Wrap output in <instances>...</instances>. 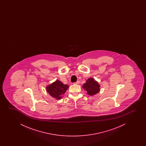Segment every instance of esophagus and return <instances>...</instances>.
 <instances>
[{
    "instance_id": "34e87169",
    "label": "esophagus",
    "mask_w": 146,
    "mask_h": 146,
    "mask_svg": "<svg viewBox=\"0 0 146 146\" xmlns=\"http://www.w3.org/2000/svg\"><path fill=\"white\" fill-rule=\"evenodd\" d=\"M79 83H80V81H77V82H74V84H79Z\"/></svg>"
}]
</instances>
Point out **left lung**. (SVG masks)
I'll use <instances>...</instances> for the list:
<instances>
[{
  "instance_id": "obj_1",
  "label": "left lung",
  "mask_w": 146,
  "mask_h": 146,
  "mask_svg": "<svg viewBox=\"0 0 146 146\" xmlns=\"http://www.w3.org/2000/svg\"><path fill=\"white\" fill-rule=\"evenodd\" d=\"M83 85V88H84V90L87 91V94L90 96L95 95L100 91L99 84L97 81H94L92 78L88 79L86 81V83Z\"/></svg>"
}]
</instances>
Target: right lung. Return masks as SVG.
<instances>
[{"instance_id":"obj_1","label":"right lung","mask_w":146,"mask_h":146,"mask_svg":"<svg viewBox=\"0 0 146 146\" xmlns=\"http://www.w3.org/2000/svg\"><path fill=\"white\" fill-rule=\"evenodd\" d=\"M69 86L63 84L59 80H57L46 87V90L51 96L57 99H60L61 96L68 89Z\"/></svg>"}]
</instances>
